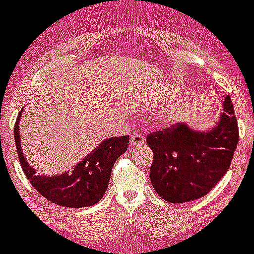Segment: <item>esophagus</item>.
<instances>
[{
	"mask_svg": "<svg viewBox=\"0 0 254 254\" xmlns=\"http://www.w3.org/2000/svg\"><path fill=\"white\" fill-rule=\"evenodd\" d=\"M144 136H142L141 134L134 132V134H131V136H130V144H131V146H137V145L144 144Z\"/></svg>",
	"mask_w": 254,
	"mask_h": 254,
	"instance_id": "esophagus-1",
	"label": "esophagus"
}]
</instances>
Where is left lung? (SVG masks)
I'll list each match as a JSON object with an SVG mask.
<instances>
[{
  "instance_id": "obj_1",
  "label": "left lung",
  "mask_w": 254,
  "mask_h": 254,
  "mask_svg": "<svg viewBox=\"0 0 254 254\" xmlns=\"http://www.w3.org/2000/svg\"><path fill=\"white\" fill-rule=\"evenodd\" d=\"M223 110L217 125L207 132L177 123L147 134L146 142L154 152L150 180L165 201L182 203L203 197L227 172L240 140L230 95L223 100Z\"/></svg>"
}]
</instances>
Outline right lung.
<instances>
[{
  "label": "right lung",
  "mask_w": 254,
  "mask_h": 254,
  "mask_svg": "<svg viewBox=\"0 0 254 254\" xmlns=\"http://www.w3.org/2000/svg\"><path fill=\"white\" fill-rule=\"evenodd\" d=\"M19 112L14 124V141L19 164L34 190L47 200L64 207H88L99 202L104 196L110 180L114 162L122 156L129 145V136H115L100 142L99 146L88 154L72 172L59 176H41L24 159L19 140Z\"/></svg>",
  "instance_id": "right-lung-1"
}]
</instances>
